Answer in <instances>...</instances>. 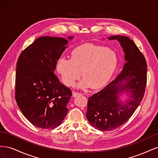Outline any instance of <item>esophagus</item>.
Here are the masks:
<instances>
[{
    "label": "esophagus",
    "mask_w": 158,
    "mask_h": 158,
    "mask_svg": "<svg viewBox=\"0 0 158 158\" xmlns=\"http://www.w3.org/2000/svg\"><path fill=\"white\" fill-rule=\"evenodd\" d=\"M82 95V94H80V93H78V92H73V96L74 98L76 97V96H78V95Z\"/></svg>",
    "instance_id": "obj_1"
}]
</instances>
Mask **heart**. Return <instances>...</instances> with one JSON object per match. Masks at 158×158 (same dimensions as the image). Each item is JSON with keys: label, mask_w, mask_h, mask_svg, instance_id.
<instances>
[{"label": "heart", "mask_w": 158, "mask_h": 158, "mask_svg": "<svg viewBox=\"0 0 158 158\" xmlns=\"http://www.w3.org/2000/svg\"><path fill=\"white\" fill-rule=\"evenodd\" d=\"M118 63L117 56L106 47L85 44L72 51L70 59L60 57L56 68L63 83L73 86L82 73L84 78L78 87L98 89L104 86L113 76Z\"/></svg>", "instance_id": "1"}]
</instances>
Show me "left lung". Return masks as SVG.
Masks as SVG:
<instances>
[{
	"label": "left lung",
	"instance_id": "obj_1",
	"mask_svg": "<svg viewBox=\"0 0 158 158\" xmlns=\"http://www.w3.org/2000/svg\"><path fill=\"white\" fill-rule=\"evenodd\" d=\"M109 40L120 42L127 63L115 80L88 98L86 117L101 131L114 130L131 118L144 97L147 82L146 60L134 41L122 35L111 36ZM123 92L130 93L126 104L119 102L118 95Z\"/></svg>",
	"mask_w": 158,
	"mask_h": 158
}]
</instances>
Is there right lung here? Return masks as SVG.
<instances>
[{
	"label": "right lung",
	"instance_id": "obj_1",
	"mask_svg": "<svg viewBox=\"0 0 158 158\" xmlns=\"http://www.w3.org/2000/svg\"><path fill=\"white\" fill-rule=\"evenodd\" d=\"M68 42L64 38L41 37L18 57L15 99L23 116L38 128L59 127L68 113L72 92L54 73Z\"/></svg>",
	"mask_w": 158,
	"mask_h": 158
}]
</instances>
